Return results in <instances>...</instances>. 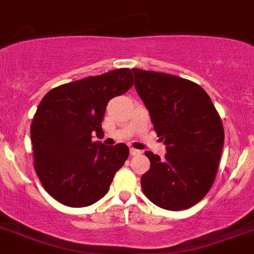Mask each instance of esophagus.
Segmentation results:
<instances>
[{
  "instance_id": "esophagus-1",
  "label": "esophagus",
  "mask_w": 254,
  "mask_h": 254,
  "mask_svg": "<svg viewBox=\"0 0 254 254\" xmlns=\"http://www.w3.org/2000/svg\"><path fill=\"white\" fill-rule=\"evenodd\" d=\"M129 154H131V155H140V154H141V151L137 150V149L131 148L129 149Z\"/></svg>"
}]
</instances>
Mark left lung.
Wrapping results in <instances>:
<instances>
[{"instance_id": "left-lung-1", "label": "left lung", "mask_w": 254, "mask_h": 254, "mask_svg": "<svg viewBox=\"0 0 254 254\" xmlns=\"http://www.w3.org/2000/svg\"><path fill=\"white\" fill-rule=\"evenodd\" d=\"M132 71L136 91L167 150L164 158L145 153L150 170L141 177L142 191L163 209H188L213 185L224 148L222 121L199 84L166 73Z\"/></svg>"}]
</instances>
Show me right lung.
Returning a JSON list of instances; mask_svg holds the SVG:
<instances>
[{
  "mask_svg": "<svg viewBox=\"0 0 254 254\" xmlns=\"http://www.w3.org/2000/svg\"><path fill=\"white\" fill-rule=\"evenodd\" d=\"M133 84L128 68L83 78L49 91L33 117L30 140L34 170L54 199L68 207H87L108 192L128 158L126 144L92 141L103 133L106 105Z\"/></svg>",
  "mask_w": 254,
  "mask_h": 254,
  "instance_id": "add662e5",
  "label": "right lung"
}]
</instances>
